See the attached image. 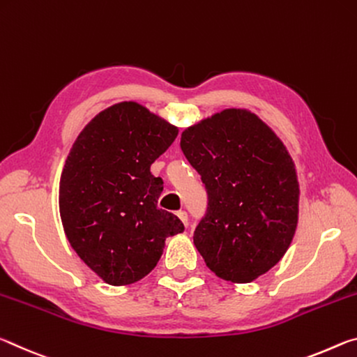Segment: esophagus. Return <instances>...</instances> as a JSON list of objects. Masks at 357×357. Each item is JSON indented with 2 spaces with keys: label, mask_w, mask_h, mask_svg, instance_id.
Instances as JSON below:
<instances>
[{
  "label": "esophagus",
  "mask_w": 357,
  "mask_h": 357,
  "mask_svg": "<svg viewBox=\"0 0 357 357\" xmlns=\"http://www.w3.org/2000/svg\"><path fill=\"white\" fill-rule=\"evenodd\" d=\"M177 217H178L180 220H182V223H183L185 226H188V213H186L185 210H178Z\"/></svg>",
  "instance_id": "1"
}]
</instances>
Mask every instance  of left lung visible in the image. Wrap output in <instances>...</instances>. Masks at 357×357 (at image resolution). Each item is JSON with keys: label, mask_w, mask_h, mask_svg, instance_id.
Wrapping results in <instances>:
<instances>
[{"label": "left lung", "mask_w": 357, "mask_h": 357, "mask_svg": "<svg viewBox=\"0 0 357 357\" xmlns=\"http://www.w3.org/2000/svg\"><path fill=\"white\" fill-rule=\"evenodd\" d=\"M180 147L207 191L197 251L220 278L253 282L283 258L296 232L299 183L288 150L243 109L185 130Z\"/></svg>", "instance_id": "8db88e82"}]
</instances>
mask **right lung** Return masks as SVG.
Instances as JSON below:
<instances>
[{"label":"right lung","instance_id":"right-lung-1","mask_svg":"<svg viewBox=\"0 0 357 357\" xmlns=\"http://www.w3.org/2000/svg\"><path fill=\"white\" fill-rule=\"evenodd\" d=\"M178 130L137 102L98 114L75 139L60 180V215L79 258L104 282L123 286L153 271L167 237L183 232L158 208L162 178L150 166Z\"/></svg>","mask_w":357,"mask_h":357}]
</instances>
